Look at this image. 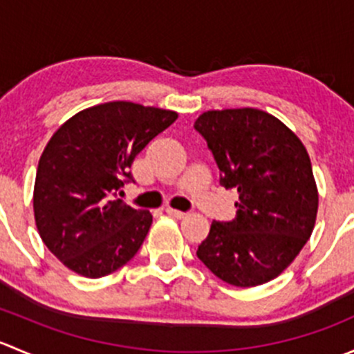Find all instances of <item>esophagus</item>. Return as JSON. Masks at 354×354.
<instances>
[{"label":"esophagus","instance_id":"1","mask_svg":"<svg viewBox=\"0 0 354 354\" xmlns=\"http://www.w3.org/2000/svg\"><path fill=\"white\" fill-rule=\"evenodd\" d=\"M166 212L169 214V216L176 217V219H183V217H187V212H181V210H176V209H173V207H167V209H166Z\"/></svg>","mask_w":354,"mask_h":354}]
</instances>
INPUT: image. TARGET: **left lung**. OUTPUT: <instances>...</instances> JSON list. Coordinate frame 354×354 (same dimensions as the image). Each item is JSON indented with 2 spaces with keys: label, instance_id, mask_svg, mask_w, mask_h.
Segmentation results:
<instances>
[{
  "label": "left lung",
  "instance_id": "obj_1",
  "mask_svg": "<svg viewBox=\"0 0 354 354\" xmlns=\"http://www.w3.org/2000/svg\"><path fill=\"white\" fill-rule=\"evenodd\" d=\"M223 173L238 190L236 219L212 221L198 259L224 283L252 288L276 279L315 227L319 190L303 142L255 108L207 111L195 121Z\"/></svg>",
  "mask_w": 354,
  "mask_h": 354
}]
</instances>
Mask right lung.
I'll list each match as a JSON object with an SVG mask.
<instances>
[{
    "label": "right lung",
    "instance_id": "right-lung-1",
    "mask_svg": "<svg viewBox=\"0 0 354 354\" xmlns=\"http://www.w3.org/2000/svg\"><path fill=\"white\" fill-rule=\"evenodd\" d=\"M176 118V111L113 101L80 111L49 138L35 173L34 217L63 266L97 279L133 259L152 214L114 197L131 180L138 152Z\"/></svg>",
    "mask_w": 354,
    "mask_h": 354
}]
</instances>
